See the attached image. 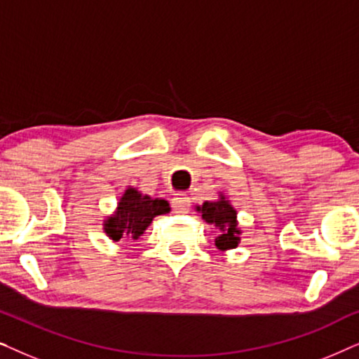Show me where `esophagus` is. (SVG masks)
Segmentation results:
<instances>
[{
    "mask_svg": "<svg viewBox=\"0 0 359 359\" xmlns=\"http://www.w3.org/2000/svg\"><path fill=\"white\" fill-rule=\"evenodd\" d=\"M171 205H173V209L176 210V212H188L191 201H189V198H186L184 194H176L175 198L171 199Z\"/></svg>",
    "mask_w": 359,
    "mask_h": 359,
    "instance_id": "34e87169",
    "label": "esophagus"
}]
</instances>
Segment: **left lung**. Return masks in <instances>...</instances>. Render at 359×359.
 Here are the masks:
<instances>
[{"mask_svg":"<svg viewBox=\"0 0 359 359\" xmlns=\"http://www.w3.org/2000/svg\"><path fill=\"white\" fill-rule=\"evenodd\" d=\"M205 222L214 225L219 230V237L215 238V247L219 250L235 248L240 242V230L237 227V210H235L224 196L219 201H205L198 208Z\"/></svg>","mask_w":359,"mask_h":359,"instance_id":"obj_1","label":"left lung"}]
</instances>
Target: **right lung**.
Instances as JSON below:
<instances>
[{
    "label": "right lung",
    "mask_w": 359,
    "mask_h": 359,
    "mask_svg": "<svg viewBox=\"0 0 359 359\" xmlns=\"http://www.w3.org/2000/svg\"><path fill=\"white\" fill-rule=\"evenodd\" d=\"M170 204L165 199H151L140 194L135 188H127L122 196L114 215L104 220V232L114 242L121 238L137 240L156 215L168 214Z\"/></svg>",
    "instance_id": "add662e5"
}]
</instances>
